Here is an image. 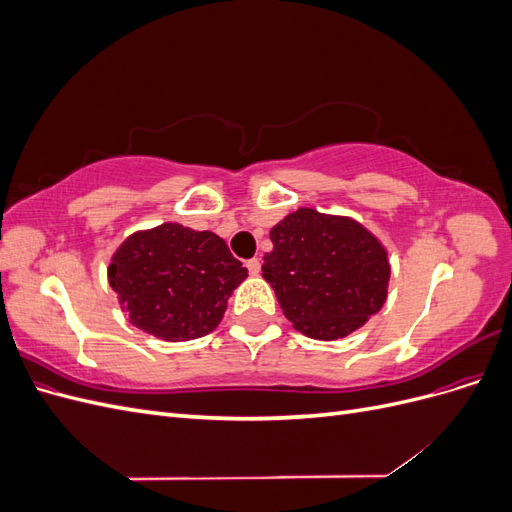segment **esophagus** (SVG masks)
Listing matches in <instances>:
<instances>
[{"mask_svg": "<svg viewBox=\"0 0 512 512\" xmlns=\"http://www.w3.org/2000/svg\"><path fill=\"white\" fill-rule=\"evenodd\" d=\"M245 265H247V271H250L252 275L260 273V260L258 258H250V260L245 262Z\"/></svg>", "mask_w": 512, "mask_h": 512, "instance_id": "34e87169", "label": "esophagus"}]
</instances>
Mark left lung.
Listing matches in <instances>:
<instances>
[{
	"instance_id": "8db88e82",
	"label": "left lung",
	"mask_w": 512,
	"mask_h": 512,
	"mask_svg": "<svg viewBox=\"0 0 512 512\" xmlns=\"http://www.w3.org/2000/svg\"><path fill=\"white\" fill-rule=\"evenodd\" d=\"M262 277L292 327L333 342L378 314L389 290L384 245L352 218L297 209L269 232Z\"/></svg>"
}]
</instances>
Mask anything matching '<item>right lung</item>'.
Here are the masks:
<instances>
[{
    "label": "right lung",
    "mask_w": 512,
    "mask_h": 512,
    "mask_svg": "<svg viewBox=\"0 0 512 512\" xmlns=\"http://www.w3.org/2000/svg\"><path fill=\"white\" fill-rule=\"evenodd\" d=\"M245 277L222 237L177 222L134 232L108 265V284L130 322L164 342L211 333Z\"/></svg>",
    "instance_id": "add662e5"
}]
</instances>
